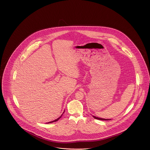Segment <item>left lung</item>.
Here are the masks:
<instances>
[{
	"instance_id": "left-lung-1",
	"label": "left lung",
	"mask_w": 150,
	"mask_h": 150,
	"mask_svg": "<svg viewBox=\"0 0 150 150\" xmlns=\"http://www.w3.org/2000/svg\"><path fill=\"white\" fill-rule=\"evenodd\" d=\"M93 117L95 119H96V120H110V119H104V118H99V117H96L94 115H93Z\"/></svg>"
}]
</instances>
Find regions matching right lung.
<instances>
[{"label":"right lung","instance_id":"obj_1","mask_svg":"<svg viewBox=\"0 0 150 150\" xmlns=\"http://www.w3.org/2000/svg\"><path fill=\"white\" fill-rule=\"evenodd\" d=\"M64 112H65V110L64 111V112H63V113L62 114H61V115L60 116V117H59L58 118H57L56 120H53V121H51V122H48V123H53V122H56V121H57L58 120H59L60 119V118L61 117V116L62 115V114H64Z\"/></svg>","mask_w":150,"mask_h":150}]
</instances>
